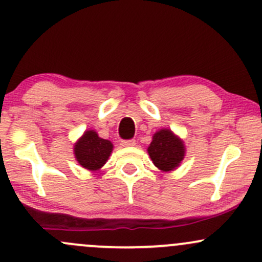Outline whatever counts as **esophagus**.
<instances>
[{"label":"esophagus","instance_id":"esophagus-1","mask_svg":"<svg viewBox=\"0 0 262 262\" xmlns=\"http://www.w3.org/2000/svg\"><path fill=\"white\" fill-rule=\"evenodd\" d=\"M123 146H133L136 145V140L134 139H129V140H122V143H120Z\"/></svg>","mask_w":262,"mask_h":262}]
</instances>
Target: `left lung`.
I'll return each mask as SVG.
<instances>
[{"label":"left lung","instance_id":"8db88e82","mask_svg":"<svg viewBox=\"0 0 262 262\" xmlns=\"http://www.w3.org/2000/svg\"><path fill=\"white\" fill-rule=\"evenodd\" d=\"M148 153L154 165L162 171H171L179 166L185 155V145L170 129H160L153 136Z\"/></svg>","mask_w":262,"mask_h":262}]
</instances>
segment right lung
<instances>
[{
    "label": "right lung",
    "mask_w": 262,
    "mask_h": 262,
    "mask_svg": "<svg viewBox=\"0 0 262 262\" xmlns=\"http://www.w3.org/2000/svg\"><path fill=\"white\" fill-rule=\"evenodd\" d=\"M113 150V144L98 137L96 130L84 132L74 144V157L84 169L97 171L107 163Z\"/></svg>",
    "instance_id": "obj_1"
}]
</instances>
